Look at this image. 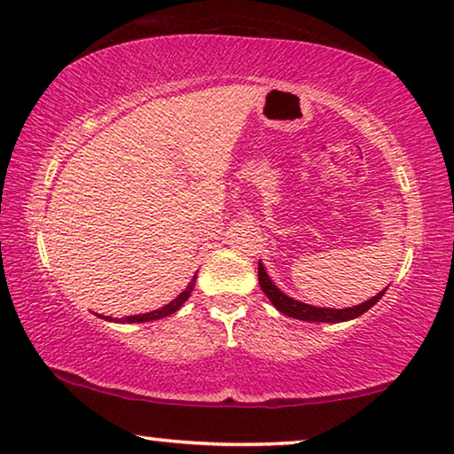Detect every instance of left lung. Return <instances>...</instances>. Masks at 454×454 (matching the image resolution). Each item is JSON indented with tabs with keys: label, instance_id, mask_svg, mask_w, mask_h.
Masks as SVG:
<instances>
[{
	"label": "left lung",
	"instance_id": "1",
	"mask_svg": "<svg viewBox=\"0 0 454 454\" xmlns=\"http://www.w3.org/2000/svg\"><path fill=\"white\" fill-rule=\"evenodd\" d=\"M259 283H261L262 292H265V295L269 297L270 301H273V306L279 309L281 314H286L289 317H295V320H306V322H333V324H336V322L353 320V317H358L361 314L367 312V309L373 308L375 303L381 300V295L385 294V289H383L381 294H377L375 297H371L369 301H363L361 306H355V308L328 309V308L309 306V303L295 301L294 297H287L279 287L275 286L273 281H270V277L267 275V270H265V267H262V262H259Z\"/></svg>",
	"mask_w": 454,
	"mask_h": 454
}]
</instances>
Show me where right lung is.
I'll return each instance as SVG.
<instances>
[{
    "mask_svg": "<svg viewBox=\"0 0 454 454\" xmlns=\"http://www.w3.org/2000/svg\"><path fill=\"white\" fill-rule=\"evenodd\" d=\"M193 287H195V275H193V279L189 281V286H187L185 292L181 294L179 297H175V300H173L171 303H167L165 308H160V309H154V312H148V314L128 316V317H126V322H151V320H160V317H165V316H171V314H175V312H177V309H179L181 306H184L187 297L192 295ZM106 320H110V317H106Z\"/></svg>",
    "mask_w": 454,
    "mask_h": 454,
    "instance_id": "obj_1",
    "label": "right lung"
}]
</instances>
